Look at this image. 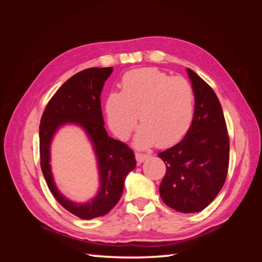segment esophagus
I'll return each mask as SVG.
<instances>
[{"instance_id":"34e87169","label":"esophagus","mask_w":262,"mask_h":262,"mask_svg":"<svg viewBox=\"0 0 262 262\" xmlns=\"http://www.w3.org/2000/svg\"><path fill=\"white\" fill-rule=\"evenodd\" d=\"M148 157H149V155H147V154H141V153L136 154V158H137L138 163H143L144 161L147 160Z\"/></svg>"}]
</instances>
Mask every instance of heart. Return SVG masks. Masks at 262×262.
<instances>
[{
	"label": "heart",
	"instance_id": "obj_1",
	"mask_svg": "<svg viewBox=\"0 0 262 262\" xmlns=\"http://www.w3.org/2000/svg\"><path fill=\"white\" fill-rule=\"evenodd\" d=\"M109 128L118 138L126 139L143 122L134 144L146 148L169 146L186 136L193 120L194 94L190 83L155 68L129 71L122 77L121 92L114 91L106 99Z\"/></svg>",
	"mask_w": 262,
	"mask_h": 262
}]
</instances>
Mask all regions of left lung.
<instances>
[{
	"instance_id": "1",
	"label": "left lung",
	"mask_w": 262,
	"mask_h": 262,
	"mask_svg": "<svg viewBox=\"0 0 262 262\" xmlns=\"http://www.w3.org/2000/svg\"><path fill=\"white\" fill-rule=\"evenodd\" d=\"M194 94L193 120L179 143L163 150L166 173L162 200L181 213L205 209L223 187L229 160V139L223 110L211 87L187 69Z\"/></svg>"
}]
</instances>
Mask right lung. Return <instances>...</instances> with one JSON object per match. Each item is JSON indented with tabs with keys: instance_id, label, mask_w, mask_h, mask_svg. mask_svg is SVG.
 Instances as JSON below:
<instances>
[{
	"instance_id": "right-lung-1",
	"label": "right lung",
	"mask_w": 262,
	"mask_h": 262,
	"mask_svg": "<svg viewBox=\"0 0 262 262\" xmlns=\"http://www.w3.org/2000/svg\"><path fill=\"white\" fill-rule=\"evenodd\" d=\"M110 68H91L70 77L47 105L39 125L40 166L51 193L63 208L77 217L91 220L105 215L120 200L124 180L136 168L133 150L121 141L108 137L104 128L100 94ZM66 124L81 126L91 141L97 155L100 188L87 203H74L63 196L55 186L50 165V146L54 134Z\"/></svg>"
}]
</instances>
